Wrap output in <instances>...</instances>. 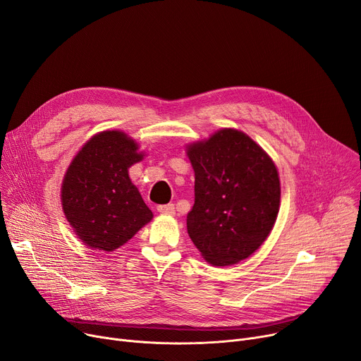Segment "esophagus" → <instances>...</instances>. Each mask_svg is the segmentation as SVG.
Instances as JSON below:
<instances>
[{
    "instance_id": "obj_1",
    "label": "esophagus",
    "mask_w": 361,
    "mask_h": 361,
    "mask_svg": "<svg viewBox=\"0 0 361 361\" xmlns=\"http://www.w3.org/2000/svg\"><path fill=\"white\" fill-rule=\"evenodd\" d=\"M157 211L161 214H168V215H174L176 214V206L173 203H168V204H158L157 206Z\"/></svg>"
}]
</instances>
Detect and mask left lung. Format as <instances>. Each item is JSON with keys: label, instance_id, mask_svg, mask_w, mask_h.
I'll list each match as a JSON object with an SVG mask.
<instances>
[{"label": "left lung", "instance_id": "1", "mask_svg": "<svg viewBox=\"0 0 361 361\" xmlns=\"http://www.w3.org/2000/svg\"><path fill=\"white\" fill-rule=\"evenodd\" d=\"M187 155L195 169L188 235L215 267L249 257L269 235L279 211L275 164L247 135L233 128L190 145Z\"/></svg>", "mask_w": 361, "mask_h": 361}]
</instances>
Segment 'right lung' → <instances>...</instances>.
<instances>
[{
	"label": "right lung",
	"mask_w": 361,
	"mask_h": 361,
	"mask_svg": "<svg viewBox=\"0 0 361 361\" xmlns=\"http://www.w3.org/2000/svg\"><path fill=\"white\" fill-rule=\"evenodd\" d=\"M137 149L126 133L102 131L67 169L63 209L74 233L92 249H118L154 216L128 177V168L143 158Z\"/></svg>",
	"instance_id": "add662e5"
}]
</instances>
